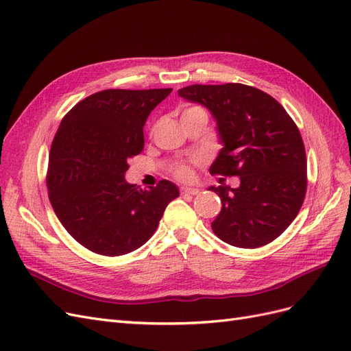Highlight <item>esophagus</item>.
Here are the masks:
<instances>
[{
  "label": "esophagus",
  "mask_w": 351,
  "mask_h": 351,
  "mask_svg": "<svg viewBox=\"0 0 351 351\" xmlns=\"http://www.w3.org/2000/svg\"><path fill=\"white\" fill-rule=\"evenodd\" d=\"M182 193H183V195H197V193H199V189L184 186V187H182Z\"/></svg>",
  "instance_id": "1"
}]
</instances>
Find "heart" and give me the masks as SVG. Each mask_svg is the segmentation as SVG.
<instances>
[{
	"label": "heart",
	"instance_id": "b5f03b06",
	"mask_svg": "<svg viewBox=\"0 0 351 351\" xmlns=\"http://www.w3.org/2000/svg\"><path fill=\"white\" fill-rule=\"evenodd\" d=\"M190 110H197V108H189L187 111H190ZM174 174L180 180H190V178H192V169H190V167H187V165H178L176 168Z\"/></svg>",
	"mask_w": 351,
	"mask_h": 351
}]
</instances>
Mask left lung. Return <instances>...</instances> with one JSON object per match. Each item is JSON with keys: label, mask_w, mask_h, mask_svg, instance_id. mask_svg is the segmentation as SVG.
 Wrapping results in <instances>:
<instances>
[{"label": "left lung", "mask_w": 351, "mask_h": 351, "mask_svg": "<svg viewBox=\"0 0 351 351\" xmlns=\"http://www.w3.org/2000/svg\"><path fill=\"white\" fill-rule=\"evenodd\" d=\"M212 114L222 145L209 171L240 177L232 189L210 186L221 197L212 221L231 246L256 249L281 236L306 195V152L291 117L271 95L241 83L192 84L178 90Z\"/></svg>", "instance_id": "obj_1"}]
</instances>
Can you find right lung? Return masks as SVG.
I'll return each instance as SVG.
<instances>
[{
	"instance_id": "obj_1",
	"label": "right lung",
	"mask_w": 351,
	"mask_h": 351,
	"mask_svg": "<svg viewBox=\"0 0 351 351\" xmlns=\"http://www.w3.org/2000/svg\"><path fill=\"white\" fill-rule=\"evenodd\" d=\"M173 89H108L84 98L62 119L49 151L47 184L56 215L86 249L120 256L149 240L178 187L149 190L125 182L143 149V125Z\"/></svg>"
}]
</instances>
